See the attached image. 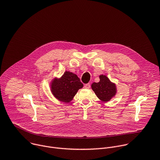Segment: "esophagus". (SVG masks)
Returning a JSON list of instances; mask_svg holds the SVG:
<instances>
[{
    "label": "esophagus",
    "mask_w": 160,
    "mask_h": 160,
    "mask_svg": "<svg viewBox=\"0 0 160 160\" xmlns=\"http://www.w3.org/2000/svg\"><path fill=\"white\" fill-rule=\"evenodd\" d=\"M84 88H86V89H89L90 87H91V85H90L89 83H88V84H84Z\"/></svg>",
    "instance_id": "34e87169"
}]
</instances>
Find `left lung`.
I'll return each instance as SVG.
<instances>
[{
    "label": "left lung",
    "instance_id": "8db88e82",
    "mask_svg": "<svg viewBox=\"0 0 160 160\" xmlns=\"http://www.w3.org/2000/svg\"><path fill=\"white\" fill-rule=\"evenodd\" d=\"M91 88L97 97L102 102H108L115 97L117 92L115 84L112 82L105 75L100 76V81L93 82Z\"/></svg>",
    "mask_w": 160,
    "mask_h": 160
}]
</instances>
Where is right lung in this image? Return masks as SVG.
<instances>
[{
  "label": "right lung",
  "instance_id": "add662e5",
  "mask_svg": "<svg viewBox=\"0 0 160 160\" xmlns=\"http://www.w3.org/2000/svg\"><path fill=\"white\" fill-rule=\"evenodd\" d=\"M83 87L78 76L66 71L59 78H55L50 83L51 92L54 97L60 102L69 103L72 100L78 90Z\"/></svg>",
  "mask_w": 160,
  "mask_h": 160
}]
</instances>
